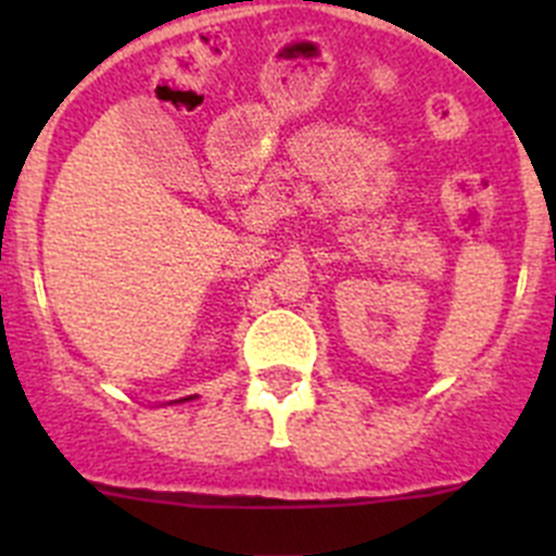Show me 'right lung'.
I'll use <instances>...</instances> for the list:
<instances>
[{
  "mask_svg": "<svg viewBox=\"0 0 556 556\" xmlns=\"http://www.w3.org/2000/svg\"><path fill=\"white\" fill-rule=\"evenodd\" d=\"M189 397H191V395H189ZM189 397H184V401H189Z\"/></svg>",
  "mask_w": 556,
  "mask_h": 556,
  "instance_id": "right-lung-1",
  "label": "right lung"
}]
</instances>
